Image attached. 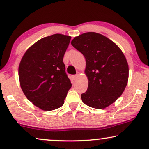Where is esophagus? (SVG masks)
<instances>
[{"mask_svg":"<svg viewBox=\"0 0 149 149\" xmlns=\"http://www.w3.org/2000/svg\"><path fill=\"white\" fill-rule=\"evenodd\" d=\"M79 74H79V72H77L76 74L73 75V76H72V78H73V79H74V81H76L77 79V78H78V77L79 76Z\"/></svg>","mask_w":149,"mask_h":149,"instance_id":"34e87169","label":"esophagus"}]
</instances>
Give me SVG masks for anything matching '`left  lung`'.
<instances>
[{"label": "left lung", "mask_w": 149, "mask_h": 149, "mask_svg": "<svg viewBox=\"0 0 149 149\" xmlns=\"http://www.w3.org/2000/svg\"><path fill=\"white\" fill-rule=\"evenodd\" d=\"M71 44L86 60L85 73L89 82L87 90L81 95L83 102L105 109L121 96L127 84L129 68L123 53L115 42L96 32L76 36Z\"/></svg>", "instance_id": "left-lung-1"}]
</instances>
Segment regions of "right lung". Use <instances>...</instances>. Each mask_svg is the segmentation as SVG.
Listing matches in <instances>:
<instances>
[{"instance_id": "add662e5", "label": "right lung", "mask_w": 149, "mask_h": 149, "mask_svg": "<svg viewBox=\"0 0 149 149\" xmlns=\"http://www.w3.org/2000/svg\"><path fill=\"white\" fill-rule=\"evenodd\" d=\"M70 36L44 37L24 54L19 66L20 86L28 100L45 111L62 107L72 84L63 62Z\"/></svg>"}]
</instances>
